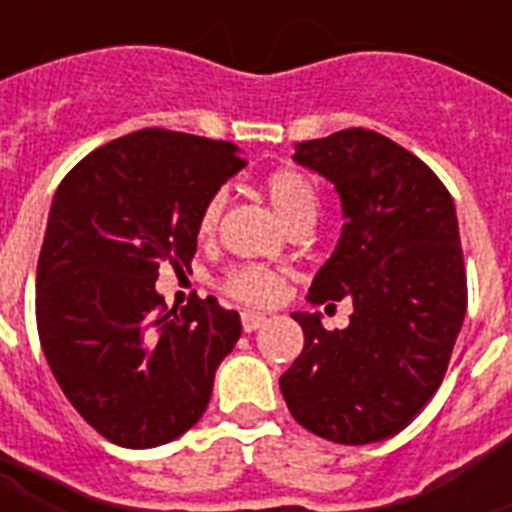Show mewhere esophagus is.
<instances>
[{
  "label": "esophagus",
  "instance_id": "esophagus-1",
  "mask_svg": "<svg viewBox=\"0 0 512 512\" xmlns=\"http://www.w3.org/2000/svg\"><path fill=\"white\" fill-rule=\"evenodd\" d=\"M265 316H260V313H241V329L244 332H257L260 327H265Z\"/></svg>",
  "mask_w": 512,
  "mask_h": 512
}]
</instances>
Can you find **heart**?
Masks as SVG:
<instances>
[{
	"mask_svg": "<svg viewBox=\"0 0 512 512\" xmlns=\"http://www.w3.org/2000/svg\"><path fill=\"white\" fill-rule=\"evenodd\" d=\"M263 191L292 231L303 228V225L311 228L319 215V191L311 177L295 167H281V170L271 172L263 180ZM223 204V193H215L201 207L199 220H196V236L201 241L215 236L220 215H223ZM220 289L241 305H271L279 300L281 289H284V276L271 268H263V265H236L225 273Z\"/></svg>",
	"mask_w": 512,
	"mask_h": 512,
	"instance_id": "heart-1",
	"label": "heart"
}]
</instances>
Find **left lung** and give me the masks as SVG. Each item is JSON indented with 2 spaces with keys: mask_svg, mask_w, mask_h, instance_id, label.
Segmentation results:
<instances>
[{
  "mask_svg": "<svg viewBox=\"0 0 512 512\" xmlns=\"http://www.w3.org/2000/svg\"><path fill=\"white\" fill-rule=\"evenodd\" d=\"M295 159L332 180L345 225L313 279V305L353 300L345 329L292 313L305 348L281 374L305 430L361 446L401 433L436 396L468 308L460 228L446 185L374 130L305 140Z\"/></svg>",
  "mask_w": 512,
  "mask_h": 512,
  "instance_id": "left-lung-1",
  "label": "left lung"
}]
</instances>
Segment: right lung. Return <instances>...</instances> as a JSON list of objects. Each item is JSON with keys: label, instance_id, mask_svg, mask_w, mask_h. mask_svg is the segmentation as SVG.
I'll use <instances>...</instances> for the list:
<instances>
[{"label": "right lung", "instance_id": "1", "mask_svg": "<svg viewBox=\"0 0 512 512\" xmlns=\"http://www.w3.org/2000/svg\"><path fill=\"white\" fill-rule=\"evenodd\" d=\"M233 143L148 127L60 180L36 265V329L60 390L111 444L148 449L201 420L241 337L215 297L167 311L159 265L191 268L196 220L244 167Z\"/></svg>", "mask_w": 512, "mask_h": 512}]
</instances>
